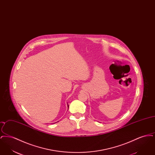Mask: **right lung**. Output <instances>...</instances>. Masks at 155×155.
Masks as SVG:
<instances>
[{"mask_svg": "<svg viewBox=\"0 0 155 155\" xmlns=\"http://www.w3.org/2000/svg\"><path fill=\"white\" fill-rule=\"evenodd\" d=\"M67 107H68H68H69V106H68V104H67Z\"/></svg>", "mask_w": 155, "mask_h": 155, "instance_id": "1", "label": "right lung"}]
</instances>
